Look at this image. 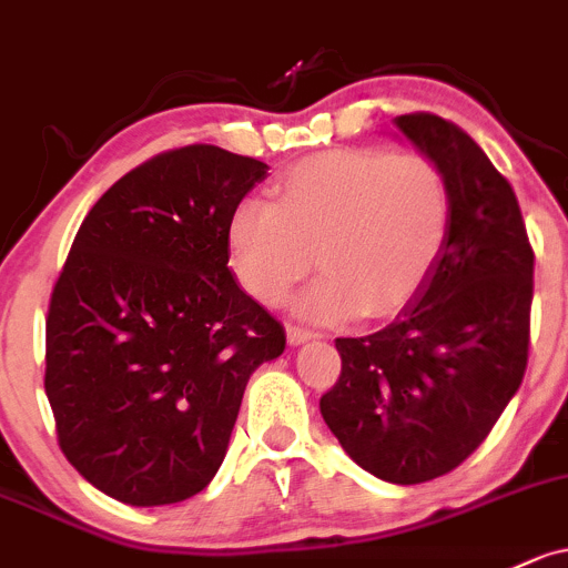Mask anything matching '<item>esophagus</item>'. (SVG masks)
I'll return each instance as SVG.
<instances>
[{"mask_svg":"<svg viewBox=\"0 0 568 568\" xmlns=\"http://www.w3.org/2000/svg\"><path fill=\"white\" fill-rule=\"evenodd\" d=\"M314 335H316L314 331H308V327H303V325H286V338H290L292 346L306 344V341L314 338Z\"/></svg>","mask_w":568,"mask_h":568,"instance_id":"1","label":"esophagus"}]
</instances>
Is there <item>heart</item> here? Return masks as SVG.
<instances>
[{
  "mask_svg": "<svg viewBox=\"0 0 568 568\" xmlns=\"http://www.w3.org/2000/svg\"><path fill=\"white\" fill-rule=\"evenodd\" d=\"M273 197L233 211L230 265L248 295L276 306L316 254L325 273L295 306L320 322L404 311L428 284L453 224L449 181L425 154L322 151L292 164Z\"/></svg>",
  "mask_w": 568,
  "mask_h": 568,
  "instance_id": "obj_1",
  "label": "heart"
}]
</instances>
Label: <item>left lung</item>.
I'll list each match as a JSON object with an SVG mask.
<instances>
[{
    "instance_id": "left-lung-1",
    "label": "left lung",
    "mask_w": 568,
    "mask_h": 568,
    "mask_svg": "<svg viewBox=\"0 0 568 568\" xmlns=\"http://www.w3.org/2000/svg\"><path fill=\"white\" fill-rule=\"evenodd\" d=\"M453 192L428 284L382 331L335 338L341 376L322 417L359 468L393 485L449 474L479 447L528 365L534 248L515 189L460 126L395 119Z\"/></svg>"
}]
</instances>
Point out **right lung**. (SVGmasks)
I'll list each match as a JSON object with an SVG mask.
<instances>
[{
    "label": "right lung",
    "instance_id": "1",
    "mask_svg": "<svg viewBox=\"0 0 568 568\" xmlns=\"http://www.w3.org/2000/svg\"><path fill=\"white\" fill-rule=\"evenodd\" d=\"M267 164L184 145L130 170L83 219L45 320L59 447L130 506L197 496L227 453L248 376L284 352L230 273L227 224Z\"/></svg>",
    "mask_w": 568,
    "mask_h": 568
}]
</instances>
